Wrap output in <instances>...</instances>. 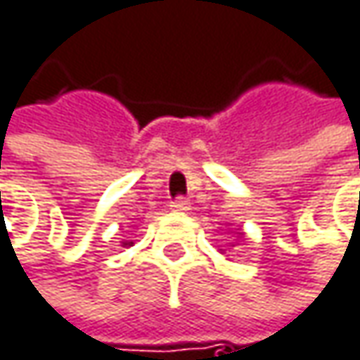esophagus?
I'll list each match as a JSON object with an SVG mask.
<instances>
[{"label": "esophagus", "instance_id": "1", "mask_svg": "<svg viewBox=\"0 0 360 360\" xmlns=\"http://www.w3.org/2000/svg\"><path fill=\"white\" fill-rule=\"evenodd\" d=\"M172 210H176V212H188V210H191V203H188V199H184V197H176V199L172 201Z\"/></svg>", "mask_w": 360, "mask_h": 360}]
</instances>
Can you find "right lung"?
<instances>
[{
    "mask_svg": "<svg viewBox=\"0 0 360 360\" xmlns=\"http://www.w3.org/2000/svg\"><path fill=\"white\" fill-rule=\"evenodd\" d=\"M123 245H131V243H123Z\"/></svg>",
    "mask_w": 360,
    "mask_h": 360,
    "instance_id": "right-lung-1",
    "label": "right lung"
}]
</instances>
